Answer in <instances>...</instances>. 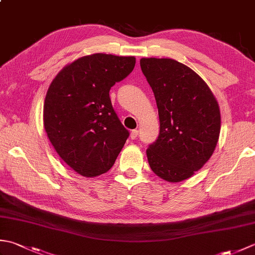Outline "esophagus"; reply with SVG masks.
<instances>
[{"label":"esophagus","mask_w":255,"mask_h":255,"mask_svg":"<svg viewBox=\"0 0 255 255\" xmlns=\"http://www.w3.org/2000/svg\"><path fill=\"white\" fill-rule=\"evenodd\" d=\"M137 137H138V130H137V129H134V130H131V132H130V139L134 140Z\"/></svg>","instance_id":"34e87169"}]
</instances>
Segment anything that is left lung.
<instances>
[{"label": "left lung", "instance_id": "obj_1", "mask_svg": "<svg viewBox=\"0 0 255 255\" xmlns=\"http://www.w3.org/2000/svg\"><path fill=\"white\" fill-rule=\"evenodd\" d=\"M140 67L153 91L160 119L159 137L147 149L149 165L167 182L184 181L214 153L220 133L218 103L205 81L185 64L142 58Z\"/></svg>", "mask_w": 255, "mask_h": 255}]
</instances>
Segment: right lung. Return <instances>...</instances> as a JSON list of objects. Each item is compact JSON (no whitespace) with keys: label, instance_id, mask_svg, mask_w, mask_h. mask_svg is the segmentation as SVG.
I'll use <instances>...</instances> for the list:
<instances>
[{"label":"right lung","instance_id":"obj_1","mask_svg":"<svg viewBox=\"0 0 255 255\" xmlns=\"http://www.w3.org/2000/svg\"><path fill=\"white\" fill-rule=\"evenodd\" d=\"M134 63V57L85 56L64 67L48 89L47 136L60 158L82 176L106 173L129 137L114 111L110 90L130 74Z\"/></svg>","mask_w":255,"mask_h":255}]
</instances>
